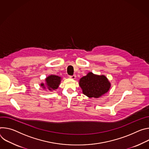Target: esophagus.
<instances>
[{"mask_svg":"<svg viewBox=\"0 0 149 149\" xmlns=\"http://www.w3.org/2000/svg\"><path fill=\"white\" fill-rule=\"evenodd\" d=\"M69 77L72 79H75L76 78V75H73V76H70Z\"/></svg>","mask_w":149,"mask_h":149,"instance_id":"1","label":"esophagus"}]
</instances>
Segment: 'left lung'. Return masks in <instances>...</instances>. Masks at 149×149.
Returning a JSON list of instances; mask_svg holds the SVG:
<instances>
[{"label":"left lung","mask_w":149,"mask_h":149,"mask_svg":"<svg viewBox=\"0 0 149 149\" xmlns=\"http://www.w3.org/2000/svg\"><path fill=\"white\" fill-rule=\"evenodd\" d=\"M79 86L83 93L89 97H100L111 88V83L104 75L95 74L89 72L79 80Z\"/></svg>","instance_id":"obj_1"}]
</instances>
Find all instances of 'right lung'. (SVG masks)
<instances>
[{
	"label": "right lung",
	"mask_w": 149,
	"mask_h": 149,
	"mask_svg": "<svg viewBox=\"0 0 149 149\" xmlns=\"http://www.w3.org/2000/svg\"><path fill=\"white\" fill-rule=\"evenodd\" d=\"M61 80V77L54 74H51L45 79V83H41V86L44 89H47L49 91H53L58 88L59 85H60Z\"/></svg>",
	"instance_id": "obj_1"
}]
</instances>
